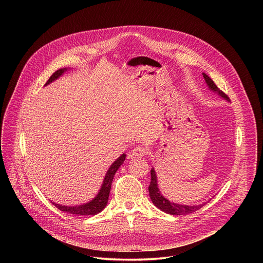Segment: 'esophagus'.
<instances>
[{
	"instance_id": "1",
	"label": "esophagus",
	"mask_w": 263,
	"mask_h": 263,
	"mask_svg": "<svg viewBox=\"0 0 263 263\" xmlns=\"http://www.w3.org/2000/svg\"><path fill=\"white\" fill-rule=\"evenodd\" d=\"M147 154V149L145 148V147H143V146H138V147H136L134 150L132 151V153H130V157L132 158H142V157H144L145 155Z\"/></svg>"
}]
</instances>
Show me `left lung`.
Segmentation results:
<instances>
[{"label": "left lung", "mask_w": 263, "mask_h": 263, "mask_svg": "<svg viewBox=\"0 0 263 263\" xmlns=\"http://www.w3.org/2000/svg\"><path fill=\"white\" fill-rule=\"evenodd\" d=\"M203 79L206 83V86L209 87V89L211 91H213L214 93L218 94L220 97H222L223 99L227 100L228 102H230L229 97L226 95L225 93L220 90L216 84L214 83V81L204 73H202ZM149 193H150V198L152 202L162 212L169 214V215H173V216H179V215H189L191 213H194L195 211H198L199 209H201L206 202L200 203V204H196V205H185V204H180V203H175L173 201H170L169 199H167L161 192V190L159 189V184H158V177L156 174V171L154 168L151 169V183L149 186Z\"/></svg>", "instance_id": "8db88e82"}]
</instances>
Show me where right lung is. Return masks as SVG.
I'll list each match as a JSON object with an SVG mask.
<instances>
[{"label":"right lung","mask_w":263,"mask_h":263,"mask_svg":"<svg viewBox=\"0 0 263 263\" xmlns=\"http://www.w3.org/2000/svg\"><path fill=\"white\" fill-rule=\"evenodd\" d=\"M71 70H73V69L64 68V69L58 70L57 72H54L52 75L50 76V78L48 79V81L46 82V84L44 86L49 85L50 83L58 80L60 77L66 74L67 72H70ZM125 158H126V155L121 154V156L118 157L110 165V167L108 168V170L104 176V179L102 181L101 187L99 189L98 193L90 201H88L86 203L79 204V205H63V204H59L52 200H50V202L55 208H58L60 211L67 213V214L79 215V216H95V215H97L102 210H104L105 206L107 205L109 192H110L111 184H112L113 177H114L116 171L119 169V167L123 164Z\"/></svg>","instance_id":"obj_1"}]
</instances>
